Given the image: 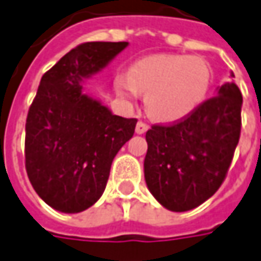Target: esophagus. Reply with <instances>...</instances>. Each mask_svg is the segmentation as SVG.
<instances>
[{"label": "esophagus", "instance_id": "1", "mask_svg": "<svg viewBox=\"0 0 261 261\" xmlns=\"http://www.w3.org/2000/svg\"><path fill=\"white\" fill-rule=\"evenodd\" d=\"M147 130H149V125L146 122H143V121L137 122V125H136V133L137 134H144Z\"/></svg>", "mask_w": 261, "mask_h": 261}]
</instances>
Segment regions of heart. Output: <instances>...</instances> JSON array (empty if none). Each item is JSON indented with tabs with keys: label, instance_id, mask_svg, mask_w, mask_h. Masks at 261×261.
<instances>
[{
	"label": "heart",
	"instance_id": "1",
	"mask_svg": "<svg viewBox=\"0 0 261 261\" xmlns=\"http://www.w3.org/2000/svg\"><path fill=\"white\" fill-rule=\"evenodd\" d=\"M210 68L198 57L154 55L131 67L128 77H119L121 96L136 99L146 93V111L161 122H174L193 114L207 96Z\"/></svg>",
	"mask_w": 261,
	"mask_h": 261
}]
</instances>
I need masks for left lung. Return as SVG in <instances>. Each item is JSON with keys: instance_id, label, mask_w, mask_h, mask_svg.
Instances as JSON below:
<instances>
[{"instance_id": "1", "label": "left lung", "mask_w": 261, "mask_h": 261, "mask_svg": "<svg viewBox=\"0 0 261 261\" xmlns=\"http://www.w3.org/2000/svg\"><path fill=\"white\" fill-rule=\"evenodd\" d=\"M243 96L225 83L193 114L146 133V184L166 209L186 212L212 197L225 181L241 134Z\"/></svg>"}]
</instances>
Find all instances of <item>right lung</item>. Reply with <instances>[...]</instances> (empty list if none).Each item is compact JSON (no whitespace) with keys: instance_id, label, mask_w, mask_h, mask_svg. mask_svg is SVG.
Here are the masks:
<instances>
[{"instance_id":"right-lung-1","label":"right lung","mask_w":261,"mask_h":261,"mask_svg":"<svg viewBox=\"0 0 261 261\" xmlns=\"http://www.w3.org/2000/svg\"><path fill=\"white\" fill-rule=\"evenodd\" d=\"M127 42H85L42 75L26 118L24 165L30 184L52 209L79 213L103 194L111 165L130 140L136 118L111 114L82 93Z\"/></svg>"}]
</instances>
